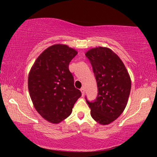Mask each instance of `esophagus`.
Masks as SVG:
<instances>
[{
  "label": "esophagus",
  "instance_id": "esophagus-1",
  "mask_svg": "<svg viewBox=\"0 0 157 157\" xmlns=\"http://www.w3.org/2000/svg\"><path fill=\"white\" fill-rule=\"evenodd\" d=\"M81 94H82V96L84 95V94H85V89H84V88H83V87L81 88Z\"/></svg>",
  "mask_w": 157,
  "mask_h": 157
}]
</instances>
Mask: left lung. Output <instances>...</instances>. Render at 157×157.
<instances>
[{
    "label": "left lung",
    "mask_w": 157,
    "mask_h": 157,
    "mask_svg": "<svg viewBox=\"0 0 157 157\" xmlns=\"http://www.w3.org/2000/svg\"><path fill=\"white\" fill-rule=\"evenodd\" d=\"M92 66L98 87L96 99L86 101L91 115L98 123L106 125L117 119L127 104L131 79L120 58L104 47L92 48L86 53Z\"/></svg>",
    "instance_id": "obj_1"
}]
</instances>
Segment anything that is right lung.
Here are the masks:
<instances>
[{"mask_svg": "<svg viewBox=\"0 0 157 157\" xmlns=\"http://www.w3.org/2000/svg\"><path fill=\"white\" fill-rule=\"evenodd\" d=\"M76 54L66 45H53L38 57L29 73L28 86L34 107L51 123L67 118L81 96L68 68Z\"/></svg>", "mask_w": 157, "mask_h": 157, "instance_id": "right-lung-1", "label": "right lung"}]
</instances>
